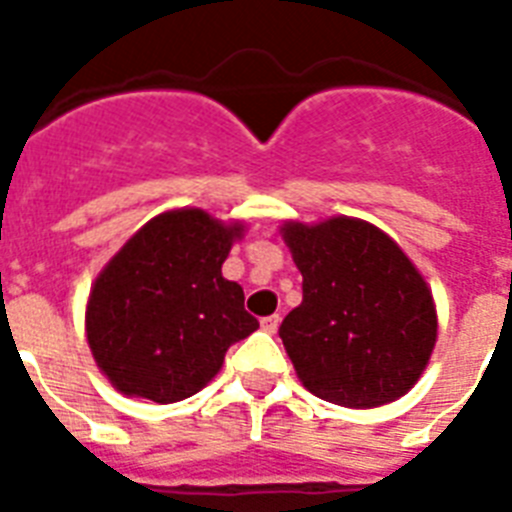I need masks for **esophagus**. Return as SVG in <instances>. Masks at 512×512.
<instances>
[{
	"instance_id": "obj_1",
	"label": "esophagus",
	"mask_w": 512,
	"mask_h": 512,
	"mask_svg": "<svg viewBox=\"0 0 512 512\" xmlns=\"http://www.w3.org/2000/svg\"><path fill=\"white\" fill-rule=\"evenodd\" d=\"M279 324H281V319H279V316H276V313H273V316H265V319L260 321V327H263L265 332H268V335H276V329H279Z\"/></svg>"
}]
</instances>
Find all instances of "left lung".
<instances>
[{"label": "left lung", "instance_id": "obj_1", "mask_svg": "<svg viewBox=\"0 0 512 512\" xmlns=\"http://www.w3.org/2000/svg\"><path fill=\"white\" fill-rule=\"evenodd\" d=\"M303 273V303L281 321V342L313 396L374 409L406 396L436 348L433 292L377 225L337 215L281 223Z\"/></svg>", "mask_w": 512, "mask_h": 512}]
</instances>
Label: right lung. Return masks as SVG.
<instances>
[{"mask_svg": "<svg viewBox=\"0 0 512 512\" xmlns=\"http://www.w3.org/2000/svg\"><path fill=\"white\" fill-rule=\"evenodd\" d=\"M247 225L199 207L151 217L92 284L84 332L119 393L175 404L207 388L233 342L255 332L244 289L223 276Z\"/></svg>", "mask_w": 512, "mask_h": 512, "instance_id": "right-lung-1", "label": "right lung"}]
</instances>
